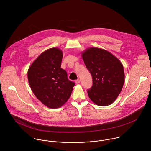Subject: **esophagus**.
<instances>
[{
    "label": "esophagus",
    "instance_id": "obj_1",
    "mask_svg": "<svg viewBox=\"0 0 151 151\" xmlns=\"http://www.w3.org/2000/svg\"><path fill=\"white\" fill-rule=\"evenodd\" d=\"M75 82H76V83H79V82H80V79H78L77 80H76V81H75Z\"/></svg>",
    "mask_w": 151,
    "mask_h": 151
}]
</instances>
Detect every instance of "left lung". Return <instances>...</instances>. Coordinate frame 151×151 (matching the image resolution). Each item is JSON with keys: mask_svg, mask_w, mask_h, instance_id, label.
I'll return each instance as SVG.
<instances>
[{"mask_svg": "<svg viewBox=\"0 0 151 151\" xmlns=\"http://www.w3.org/2000/svg\"><path fill=\"white\" fill-rule=\"evenodd\" d=\"M81 55L93 78V86L87 91L88 97L98 106L111 104L124 85L125 74L122 64L112 53L101 48H88Z\"/></svg>", "mask_w": 151, "mask_h": 151, "instance_id": "obj_1", "label": "left lung"}]
</instances>
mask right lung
Wrapping results in <instances>:
<instances>
[{
	"label": "right lung",
	"mask_w": 151,
	"mask_h": 151,
	"mask_svg": "<svg viewBox=\"0 0 151 151\" xmlns=\"http://www.w3.org/2000/svg\"><path fill=\"white\" fill-rule=\"evenodd\" d=\"M63 51L58 48L47 50L33 62L27 72L30 88L43 104L51 109L62 106L70 98L75 82L61 68Z\"/></svg>",
	"instance_id": "right-lung-1"
}]
</instances>
